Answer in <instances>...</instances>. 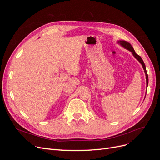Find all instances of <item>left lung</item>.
Returning a JSON list of instances; mask_svg holds the SVG:
<instances>
[{"label":"left lung","mask_w":160,"mask_h":160,"mask_svg":"<svg viewBox=\"0 0 160 160\" xmlns=\"http://www.w3.org/2000/svg\"><path fill=\"white\" fill-rule=\"evenodd\" d=\"M118 42L119 43V44L123 46L124 48H125V49H128L129 51H130L131 52H132V54L133 55V56L136 58V59L141 62V64L143 66V68L144 69V71H145V73H146V83H147V87L148 85V73H147V71H146V65H145V63L142 60V57H140L139 55H138V54H136V52H135L133 48L132 47V46L131 45L130 43H129L127 41H118Z\"/></svg>","instance_id":"left-lung-1"}]
</instances>
